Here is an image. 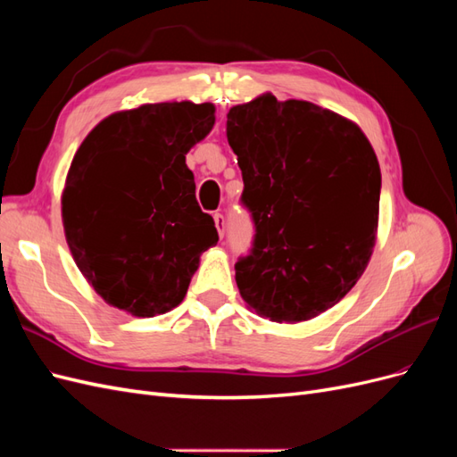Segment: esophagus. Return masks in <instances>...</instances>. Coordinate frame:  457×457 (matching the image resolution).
<instances>
[{
	"mask_svg": "<svg viewBox=\"0 0 457 457\" xmlns=\"http://www.w3.org/2000/svg\"><path fill=\"white\" fill-rule=\"evenodd\" d=\"M213 220H215V227H217L219 237L223 238V237H225V228H227V220H225V217L220 215V213H215V215H213Z\"/></svg>",
	"mask_w": 457,
	"mask_h": 457,
	"instance_id": "1",
	"label": "esophagus"
}]
</instances>
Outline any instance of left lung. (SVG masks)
<instances>
[{
	"instance_id": "left-lung-1",
	"label": "left lung",
	"mask_w": 457,
	"mask_h": 457,
	"mask_svg": "<svg viewBox=\"0 0 457 457\" xmlns=\"http://www.w3.org/2000/svg\"><path fill=\"white\" fill-rule=\"evenodd\" d=\"M227 139L255 225L250 255L234 267L240 295L272 322L311 320L368 267L379 219L376 152L354 121L270 93L228 110Z\"/></svg>"
}]
</instances>
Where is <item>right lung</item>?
Listing matches in <instances>:
<instances>
[{
	"mask_svg": "<svg viewBox=\"0 0 457 457\" xmlns=\"http://www.w3.org/2000/svg\"><path fill=\"white\" fill-rule=\"evenodd\" d=\"M213 123L212 103L143 104L110 114L79 145L61 200L64 237L112 307L143 318L171 311L217 244L187 168Z\"/></svg>",
	"mask_w": 457,
	"mask_h": 457,
	"instance_id": "add662e5",
	"label": "right lung"
}]
</instances>
